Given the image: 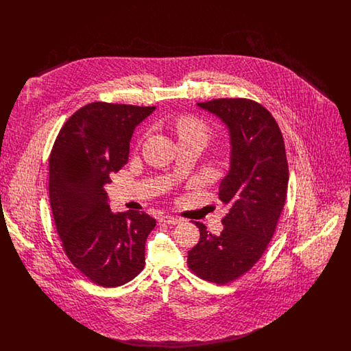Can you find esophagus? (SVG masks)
<instances>
[{
	"label": "esophagus",
	"instance_id": "34e87169",
	"mask_svg": "<svg viewBox=\"0 0 351 351\" xmlns=\"http://www.w3.org/2000/svg\"><path fill=\"white\" fill-rule=\"evenodd\" d=\"M182 219L178 217H173V216H169V215H165V216H162L160 217V222H165V223H172V225H175V223H179Z\"/></svg>",
	"mask_w": 351,
	"mask_h": 351
}]
</instances>
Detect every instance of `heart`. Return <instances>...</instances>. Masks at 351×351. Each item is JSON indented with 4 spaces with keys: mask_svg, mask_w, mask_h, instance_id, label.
<instances>
[{
    "mask_svg": "<svg viewBox=\"0 0 351 351\" xmlns=\"http://www.w3.org/2000/svg\"><path fill=\"white\" fill-rule=\"evenodd\" d=\"M176 130L179 134V139H186L193 136H201L204 139L208 138V126L206 123L197 117H182L176 122Z\"/></svg>",
    "mask_w": 351,
    "mask_h": 351,
    "instance_id": "obj_1",
    "label": "heart"
}]
</instances>
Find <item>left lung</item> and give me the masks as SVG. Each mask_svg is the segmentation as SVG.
Here are the masks:
<instances>
[{
  "label": "left lung",
  "mask_w": 351,
  "mask_h": 351,
  "mask_svg": "<svg viewBox=\"0 0 351 351\" xmlns=\"http://www.w3.org/2000/svg\"><path fill=\"white\" fill-rule=\"evenodd\" d=\"M197 106L229 130L230 168L218 192L229 212L218 235L195 222L200 241L188 251V266L204 280L226 284L247 272L267 249L287 197L288 163L282 132L261 104L217 99Z\"/></svg>",
  "instance_id": "8db88e82"
}]
</instances>
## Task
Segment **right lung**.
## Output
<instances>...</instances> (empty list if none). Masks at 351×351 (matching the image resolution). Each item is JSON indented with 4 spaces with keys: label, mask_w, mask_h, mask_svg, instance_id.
<instances>
[{
    "label": "right lung",
    "mask_w": 351,
    "mask_h": 351,
    "mask_svg": "<svg viewBox=\"0 0 351 351\" xmlns=\"http://www.w3.org/2000/svg\"><path fill=\"white\" fill-rule=\"evenodd\" d=\"M155 106L92 102L68 118L51 151L50 204L68 259L102 287L126 284L145 267L156 221L110 210L105 184L126 165L135 128Z\"/></svg>",
    "instance_id": "1"
}]
</instances>
